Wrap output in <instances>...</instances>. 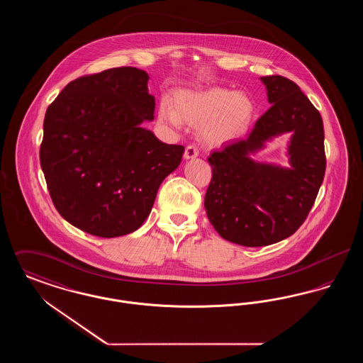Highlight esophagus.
<instances>
[{"instance_id": "34e87169", "label": "esophagus", "mask_w": 363, "mask_h": 363, "mask_svg": "<svg viewBox=\"0 0 363 363\" xmlns=\"http://www.w3.org/2000/svg\"><path fill=\"white\" fill-rule=\"evenodd\" d=\"M199 156V150H197V147L196 145H188L186 147V150H185V154H184V157L188 160V159H194V157H197Z\"/></svg>"}]
</instances>
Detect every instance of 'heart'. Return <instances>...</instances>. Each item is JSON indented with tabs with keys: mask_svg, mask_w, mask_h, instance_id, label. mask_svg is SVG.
<instances>
[{
	"mask_svg": "<svg viewBox=\"0 0 363 363\" xmlns=\"http://www.w3.org/2000/svg\"><path fill=\"white\" fill-rule=\"evenodd\" d=\"M255 114V104L242 94L225 88L211 86L204 89H178L172 104L163 101L159 120L174 128L182 122L200 126V138L209 145H222L240 138Z\"/></svg>",
	"mask_w": 363,
	"mask_h": 363,
	"instance_id": "1",
	"label": "heart"
}]
</instances>
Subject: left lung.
<instances>
[{
    "instance_id": "left-lung-1",
    "label": "left lung",
    "mask_w": 363,
    "mask_h": 363,
    "mask_svg": "<svg viewBox=\"0 0 363 363\" xmlns=\"http://www.w3.org/2000/svg\"><path fill=\"white\" fill-rule=\"evenodd\" d=\"M272 104L250 135L208 157L212 179L204 200L218 234L242 246L283 241L305 222L325 174L324 126L318 110L294 82L259 77ZM291 133L290 168L261 164L251 156L264 143Z\"/></svg>"
}]
</instances>
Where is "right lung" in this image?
I'll return each mask as SVG.
<instances>
[{"label": "right lung", "instance_id": "1", "mask_svg": "<svg viewBox=\"0 0 363 363\" xmlns=\"http://www.w3.org/2000/svg\"><path fill=\"white\" fill-rule=\"evenodd\" d=\"M148 80L132 67L104 70L70 82L48 107L39 154L48 189L60 215L91 235L136 231L182 160V145L141 125L155 111Z\"/></svg>", "mask_w": 363, "mask_h": 363}]
</instances>
